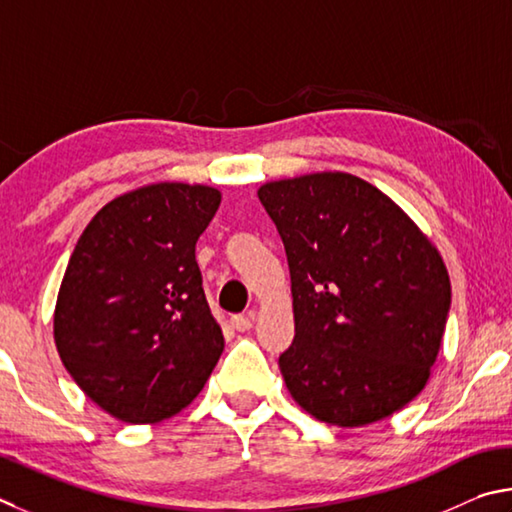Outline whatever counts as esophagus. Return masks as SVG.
<instances>
[{"label": "esophagus", "mask_w": 512, "mask_h": 512, "mask_svg": "<svg viewBox=\"0 0 512 512\" xmlns=\"http://www.w3.org/2000/svg\"><path fill=\"white\" fill-rule=\"evenodd\" d=\"M251 324H254V321H251V317H247V315H233L231 317V326H233V330H238V333H247Z\"/></svg>", "instance_id": "1"}]
</instances>
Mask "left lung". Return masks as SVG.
Here are the masks:
<instances>
[{
  "label": "left lung",
  "mask_w": 512,
  "mask_h": 512,
  "mask_svg": "<svg viewBox=\"0 0 512 512\" xmlns=\"http://www.w3.org/2000/svg\"><path fill=\"white\" fill-rule=\"evenodd\" d=\"M258 200L290 267L294 339L279 366L292 398L337 427L396 414L423 391L441 348L452 301L441 254L355 175L279 179Z\"/></svg>",
  "instance_id": "obj_1"
}]
</instances>
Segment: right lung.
Segmentation results:
<instances>
[{
    "mask_svg": "<svg viewBox=\"0 0 512 512\" xmlns=\"http://www.w3.org/2000/svg\"><path fill=\"white\" fill-rule=\"evenodd\" d=\"M218 206L211 186L150 184L105 204L76 242L53 337L85 396L123 423L191 405L224 351L195 261Z\"/></svg>",
    "mask_w": 512,
    "mask_h": 512,
    "instance_id": "right-lung-1",
    "label": "right lung"
}]
</instances>
